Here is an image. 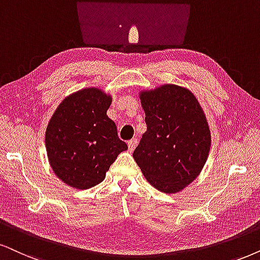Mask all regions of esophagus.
<instances>
[{
    "instance_id": "1",
    "label": "esophagus",
    "mask_w": 260,
    "mask_h": 260,
    "mask_svg": "<svg viewBox=\"0 0 260 260\" xmlns=\"http://www.w3.org/2000/svg\"><path fill=\"white\" fill-rule=\"evenodd\" d=\"M137 145H138V140L137 139H132V140L128 141V149H129L131 152H132V151L136 149Z\"/></svg>"
}]
</instances>
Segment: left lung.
<instances>
[{"label":"left lung","instance_id":"obj_1","mask_svg":"<svg viewBox=\"0 0 260 260\" xmlns=\"http://www.w3.org/2000/svg\"><path fill=\"white\" fill-rule=\"evenodd\" d=\"M146 132L133 158L147 182L167 194L181 192L200 175L211 147L203 108L187 87L163 84L139 92Z\"/></svg>","mask_w":260,"mask_h":260}]
</instances>
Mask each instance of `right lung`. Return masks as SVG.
<instances>
[{"instance_id":"right-lung-1","label":"right lung","mask_w":260,"mask_h":260,"mask_svg":"<svg viewBox=\"0 0 260 260\" xmlns=\"http://www.w3.org/2000/svg\"><path fill=\"white\" fill-rule=\"evenodd\" d=\"M113 97L100 87H85L58 104L45 131L49 164L62 182L88 189L106 174L127 144L108 117Z\"/></svg>"}]
</instances>
